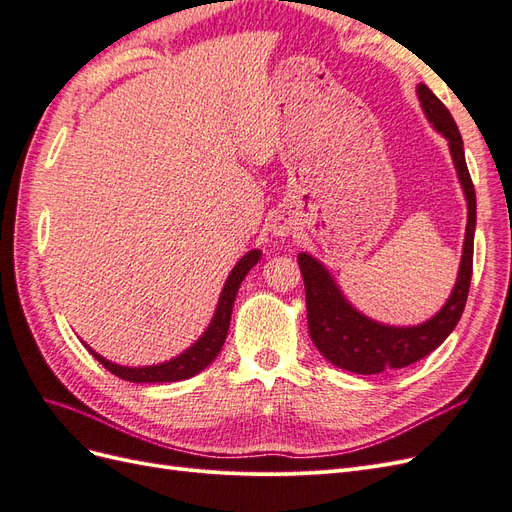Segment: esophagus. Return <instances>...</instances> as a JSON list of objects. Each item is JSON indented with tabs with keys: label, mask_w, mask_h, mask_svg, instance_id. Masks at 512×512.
<instances>
[{
	"label": "esophagus",
	"mask_w": 512,
	"mask_h": 512,
	"mask_svg": "<svg viewBox=\"0 0 512 512\" xmlns=\"http://www.w3.org/2000/svg\"><path fill=\"white\" fill-rule=\"evenodd\" d=\"M273 232L277 237H288V232H290V228L286 226V224H273Z\"/></svg>",
	"instance_id": "obj_1"
}]
</instances>
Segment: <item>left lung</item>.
Segmentation results:
<instances>
[{"mask_svg":"<svg viewBox=\"0 0 512 512\" xmlns=\"http://www.w3.org/2000/svg\"><path fill=\"white\" fill-rule=\"evenodd\" d=\"M427 119L442 132L457 168L463 194L468 200V226L463 241V256L455 288L446 305L431 320L418 327H386L369 320L344 299L329 271L309 254H299V269L305 284L307 327L309 337L333 365L354 371V374H380L384 369H401L421 361L436 350L453 333L468 301L474 258V228H476V192L463 153V141L457 123L448 108L436 98L427 85L416 87Z\"/></svg>","mask_w":512,"mask_h":512,"instance_id":"1","label":"left lung"}]
</instances>
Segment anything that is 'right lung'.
Returning <instances> with one entry per match:
<instances>
[{"label":"right lung","mask_w":512,"mask_h":512,"mask_svg":"<svg viewBox=\"0 0 512 512\" xmlns=\"http://www.w3.org/2000/svg\"><path fill=\"white\" fill-rule=\"evenodd\" d=\"M258 260H260V250H252L237 262L235 269L230 271L228 280L222 288L220 303H218V309H215L209 329L203 333V337H200L194 346H190L183 354L175 356V359H170V361L160 363V365H149V367H123V365H115L111 361H106L104 356L96 354L91 348H89V352L94 354L96 359L108 371H111V374H115L121 380H130V382H179V380L196 376L198 371H203L209 363H213L215 356L220 354V350L226 342V335H228L232 303H235L237 290L243 282V277L247 275V271H250Z\"/></svg>","instance_id":"add662e5"}]
</instances>
